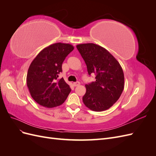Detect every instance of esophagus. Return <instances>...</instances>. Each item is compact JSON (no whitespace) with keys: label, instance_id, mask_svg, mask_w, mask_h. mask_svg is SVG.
Returning <instances> with one entry per match:
<instances>
[{"label":"esophagus","instance_id":"obj_1","mask_svg":"<svg viewBox=\"0 0 156 156\" xmlns=\"http://www.w3.org/2000/svg\"><path fill=\"white\" fill-rule=\"evenodd\" d=\"M73 85L74 86V87H77V86H79V85H80V83L79 82H75V83H73Z\"/></svg>","mask_w":156,"mask_h":156}]
</instances>
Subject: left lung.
<instances>
[{
  "label": "left lung",
  "instance_id": "1",
  "mask_svg": "<svg viewBox=\"0 0 156 156\" xmlns=\"http://www.w3.org/2000/svg\"><path fill=\"white\" fill-rule=\"evenodd\" d=\"M77 48L86 63L88 73L96 74V81L86 84L84 104L94 111H105L120 97L124 75L120 64L109 52L96 44H79Z\"/></svg>",
  "mask_w": 156,
  "mask_h": 156
}]
</instances>
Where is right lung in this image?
<instances>
[{
	"label": "right lung",
	"instance_id": "right-lung-1",
	"mask_svg": "<svg viewBox=\"0 0 156 156\" xmlns=\"http://www.w3.org/2000/svg\"><path fill=\"white\" fill-rule=\"evenodd\" d=\"M73 49L69 44H53L41 50L32 60L27 84L32 98L39 105L53 108L66 100L71 89L63 78L58 77L64 60Z\"/></svg>",
	"mask_w": 156,
	"mask_h": 156
}]
</instances>
